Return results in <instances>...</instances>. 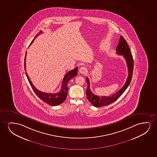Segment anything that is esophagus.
Listing matches in <instances>:
<instances>
[{"mask_svg": "<svg viewBox=\"0 0 157 157\" xmlns=\"http://www.w3.org/2000/svg\"><path fill=\"white\" fill-rule=\"evenodd\" d=\"M79 71L80 73H82V74H84V73H86L87 70H86V68L85 67H80Z\"/></svg>", "mask_w": 157, "mask_h": 157, "instance_id": "34e87169", "label": "esophagus"}]
</instances>
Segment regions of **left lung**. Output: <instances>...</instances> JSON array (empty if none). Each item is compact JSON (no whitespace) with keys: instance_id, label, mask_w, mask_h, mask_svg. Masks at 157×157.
<instances>
[{"instance_id":"obj_1","label":"left lung","mask_w":157,"mask_h":157,"mask_svg":"<svg viewBox=\"0 0 157 157\" xmlns=\"http://www.w3.org/2000/svg\"><path fill=\"white\" fill-rule=\"evenodd\" d=\"M116 52L118 55H122L127 62V66L128 68V76L127 78V81L124 86L122 88L118 90L117 92L109 97H100L94 95L93 93L90 88V80L88 78L86 77V82L87 83V88L86 90V96L88 101L90 102L93 105L96 107H101L103 106L108 105L114 102L120 97L123 93L129 86L131 82L133 70V60L132 55L131 54L130 50L127 41L125 40L122 36H121L119 40V43L116 47Z\"/></svg>"}]
</instances>
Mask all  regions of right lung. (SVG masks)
Listing matches in <instances>:
<instances>
[{
  "mask_svg": "<svg viewBox=\"0 0 157 157\" xmlns=\"http://www.w3.org/2000/svg\"><path fill=\"white\" fill-rule=\"evenodd\" d=\"M42 31H40L38 34H37L34 39L33 40L32 42L30 43V45L32 44L33 42L34 41L35 39L36 38V37L42 33ZM26 54L25 55V63H24V66H25V70L26 71V75L27 78L28 80V82L30 84V86L32 87V89L34 90L35 93L36 94L37 96L39 97L40 99L42 100V101L45 102V103L49 104L51 105H60L64 101L67 99V90H68V87H67V83L69 80L72 79V78L75 77L76 75H77L78 73V67H76L75 68L68 72L67 74H65L63 80L62 85V87L61 90L59 92L55 94H50V93H46L42 92L40 90H38L35 87L33 84H32V82L30 81L29 78L28 77L27 73L26 72Z\"/></svg>",
  "mask_w": 157,
  "mask_h": 157,
  "instance_id": "add662e5",
  "label": "right lung"
}]
</instances>
